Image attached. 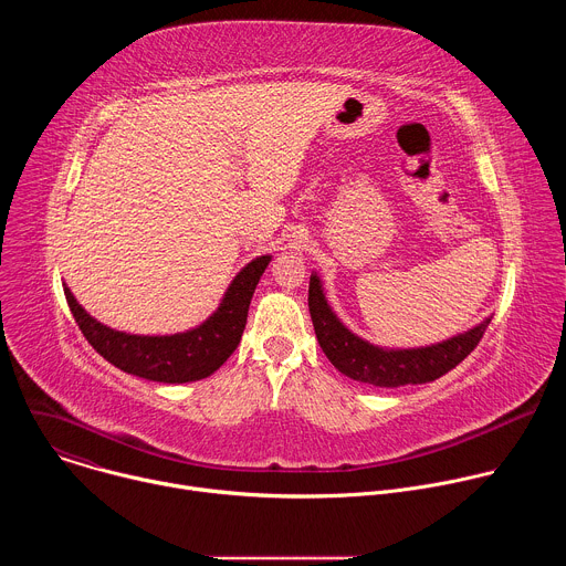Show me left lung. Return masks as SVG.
<instances>
[{
    "mask_svg": "<svg viewBox=\"0 0 566 566\" xmlns=\"http://www.w3.org/2000/svg\"><path fill=\"white\" fill-rule=\"evenodd\" d=\"M308 311L315 338L332 365L340 374L374 387H402L437 380L439 376L454 369L476 347L483 332L491 325V317H486L463 334L426 347H378L363 340L343 325L327 302L317 273H311L308 280Z\"/></svg>",
    "mask_w": 566,
    "mask_h": 566,
    "instance_id": "obj_1",
    "label": "left lung"
}]
</instances>
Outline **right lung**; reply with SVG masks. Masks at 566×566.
<instances>
[{"label": "right lung", "instance_id": "right-lung-1", "mask_svg": "<svg viewBox=\"0 0 566 566\" xmlns=\"http://www.w3.org/2000/svg\"><path fill=\"white\" fill-rule=\"evenodd\" d=\"M271 255L255 258L226 289L217 311L199 327L172 336H136L116 332L77 304L64 286L69 308L90 345L114 367L154 382H192L214 374L237 349L247 327L249 306Z\"/></svg>", "mask_w": 566, "mask_h": 566}]
</instances>
